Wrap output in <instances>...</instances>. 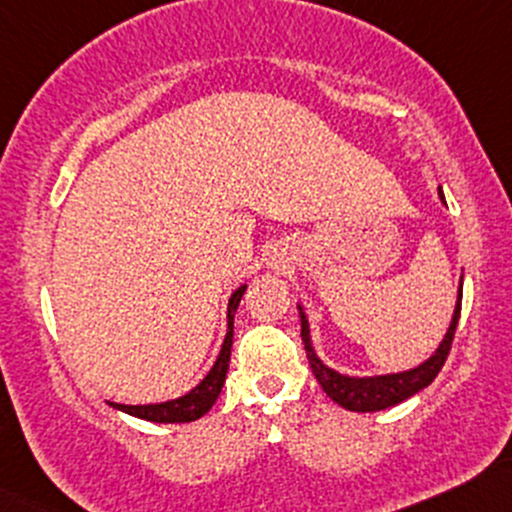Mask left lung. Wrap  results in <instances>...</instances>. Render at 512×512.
Masks as SVG:
<instances>
[{
	"label": "left lung",
	"mask_w": 512,
	"mask_h": 512,
	"mask_svg": "<svg viewBox=\"0 0 512 512\" xmlns=\"http://www.w3.org/2000/svg\"><path fill=\"white\" fill-rule=\"evenodd\" d=\"M445 201V196H442ZM459 313H462V286H459V301L457 308H454L452 323H449V330L445 335V340L440 342L437 352L432 355L428 362H423L420 367L411 369V372H401V374H386V376H369V379H355V376H345L333 372L330 367H325L320 362L316 352H313L311 338H308V320L301 313V338H303V347H306V357L308 364H311L313 374H316L318 384L323 386V391L333 398L335 403L347 411H357V413H374V411H384V408L396 406V403L406 401L411 398L413 393L423 391L425 386L432 384L437 374H440L442 364L452 350V340H454V330H457L459 323Z\"/></svg>",
	"instance_id": "8db88e82"
}]
</instances>
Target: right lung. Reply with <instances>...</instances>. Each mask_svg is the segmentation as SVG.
<instances>
[{
    "label": "right lung",
    "instance_id": "add662e5",
    "mask_svg": "<svg viewBox=\"0 0 512 512\" xmlns=\"http://www.w3.org/2000/svg\"><path fill=\"white\" fill-rule=\"evenodd\" d=\"M245 294V286L233 291L228 301V333L226 340H223L221 355H218L216 364L206 379L201 381L196 389H192L187 396L174 398V401H165V403H153V406H123V403H111L119 411L136 415V418L150 420V423H192V420L201 418L204 413L211 411V406L216 403L218 393L223 389V381H226L228 374V362H230V347H233V316L235 308H238L240 299Z\"/></svg>",
    "mask_w": 512,
    "mask_h": 512
}]
</instances>
